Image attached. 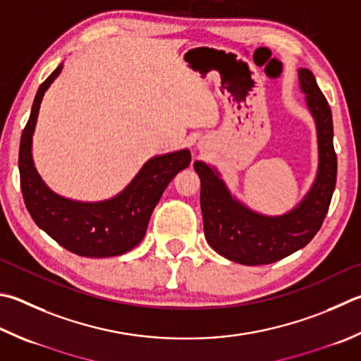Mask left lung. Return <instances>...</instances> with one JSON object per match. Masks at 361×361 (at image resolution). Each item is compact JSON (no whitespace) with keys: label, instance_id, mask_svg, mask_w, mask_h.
I'll return each mask as SVG.
<instances>
[{"label":"left lung","instance_id":"1","mask_svg":"<svg viewBox=\"0 0 361 361\" xmlns=\"http://www.w3.org/2000/svg\"><path fill=\"white\" fill-rule=\"evenodd\" d=\"M298 78L316 120L319 170L311 191L297 208L271 218L254 213L232 197L214 169L194 162L200 178L203 232L208 245L237 264L265 265L287 257L310 243L329 213L338 172L331 109L310 69H300Z\"/></svg>","mask_w":361,"mask_h":361}]
</instances>
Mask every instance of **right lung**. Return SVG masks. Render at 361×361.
<instances>
[{"mask_svg":"<svg viewBox=\"0 0 361 361\" xmlns=\"http://www.w3.org/2000/svg\"><path fill=\"white\" fill-rule=\"evenodd\" d=\"M61 69L63 64L41 83L22 133L18 170L23 200L32 221L68 251L82 257H114L130 251L145 237L164 189L189 166L191 153L181 149L149 159L129 186L110 200L85 203L51 192L32 164L31 139L44 93Z\"/></svg>","mask_w":361,"mask_h":361,"instance_id":"1","label":"right lung"}]
</instances>
